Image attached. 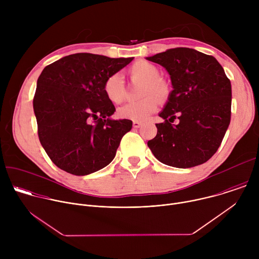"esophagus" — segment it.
<instances>
[{
  "mask_svg": "<svg viewBox=\"0 0 259 259\" xmlns=\"http://www.w3.org/2000/svg\"><path fill=\"white\" fill-rule=\"evenodd\" d=\"M141 125H142L141 122H137V121L133 122V128H139Z\"/></svg>",
  "mask_w": 259,
  "mask_h": 259,
  "instance_id": "obj_1",
  "label": "esophagus"
}]
</instances>
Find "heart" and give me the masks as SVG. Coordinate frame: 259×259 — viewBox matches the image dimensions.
I'll return each instance as SVG.
<instances>
[{"label": "heart", "mask_w": 259, "mask_h": 259, "mask_svg": "<svg viewBox=\"0 0 259 259\" xmlns=\"http://www.w3.org/2000/svg\"><path fill=\"white\" fill-rule=\"evenodd\" d=\"M132 81L141 82L138 101L127 103L118 108V116L121 119L142 122L155 113L159 101L165 103L171 95V85L161 78L160 68L145 60L133 63L129 68ZM103 93L108 101L114 104L121 103L125 98V86L121 73L116 72L108 76L102 86Z\"/></svg>", "instance_id": "1"}]
</instances>
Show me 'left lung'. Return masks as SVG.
Here are the masks:
<instances>
[{
  "mask_svg": "<svg viewBox=\"0 0 259 259\" xmlns=\"http://www.w3.org/2000/svg\"><path fill=\"white\" fill-rule=\"evenodd\" d=\"M168 71L173 90L159 116L155 138L147 141L163 164L191 168L218 150L231 122L232 86L220 63L195 49L174 48L146 57ZM178 118L180 123L169 122Z\"/></svg>",
  "mask_w": 259,
  "mask_h": 259,
  "instance_id": "1",
  "label": "left lung"
}]
</instances>
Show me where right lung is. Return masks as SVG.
Returning <instances> with one entry per match:
<instances>
[{"label": "right lung", "mask_w": 259, "mask_h": 259, "mask_svg": "<svg viewBox=\"0 0 259 259\" xmlns=\"http://www.w3.org/2000/svg\"><path fill=\"white\" fill-rule=\"evenodd\" d=\"M133 60L77 53L47 65L36 82L33 112L39 139L51 161L73 175H88L112 162L132 121L110 119L105 79Z\"/></svg>", "instance_id": "add662e5"}]
</instances>
